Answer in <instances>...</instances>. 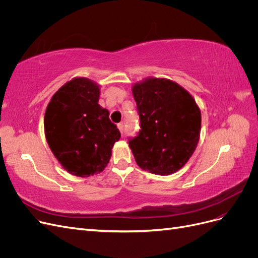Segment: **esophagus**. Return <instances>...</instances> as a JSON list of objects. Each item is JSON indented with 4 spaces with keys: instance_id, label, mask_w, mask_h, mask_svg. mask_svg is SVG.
I'll return each instance as SVG.
<instances>
[{
    "instance_id": "34e87169",
    "label": "esophagus",
    "mask_w": 258,
    "mask_h": 258,
    "mask_svg": "<svg viewBox=\"0 0 258 258\" xmlns=\"http://www.w3.org/2000/svg\"><path fill=\"white\" fill-rule=\"evenodd\" d=\"M117 127H118V129H119V131L121 132V134H123V122H119L118 124H117Z\"/></svg>"
}]
</instances>
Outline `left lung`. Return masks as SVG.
Returning a JSON list of instances; mask_svg holds the SVG:
<instances>
[{
    "label": "left lung",
    "instance_id": "8db88e82",
    "mask_svg": "<svg viewBox=\"0 0 258 258\" xmlns=\"http://www.w3.org/2000/svg\"><path fill=\"white\" fill-rule=\"evenodd\" d=\"M140 117L137 137L128 139L138 166L168 175L188 161L199 141L201 113L183 87L165 79H147L132 88Z\"/></svg>",
    "mask_w": 258,
    "mask_h": 258
}]
</instances>
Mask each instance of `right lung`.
I'll list each match as a JSON object with an SVG mask.
<instances>
[{"mask_svg":"<svg viewBox=\"0 0 258 258\" xmlns=\"http://www.w3.org/2000/svg\"><path fill=\"white\" fill-rule=\"evenodd\" d=\"M99 86L79 77L54 93L46 108L45 136L69 173L89 176L103 171L120 132L98 103Z\"/></svg>","mask_w":258,"mask_h":258,"instance_id":"add662e5","label":"right lung"}]
</instances>
